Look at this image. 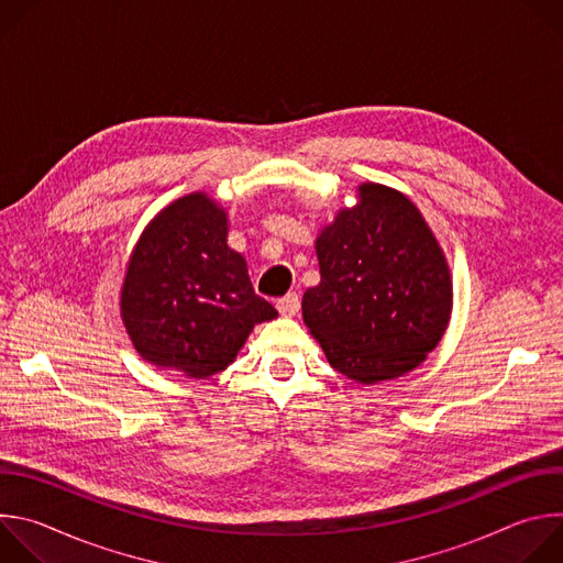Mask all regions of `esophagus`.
I'll return each instance as SVG.
<instances>
[{"label":"esophagus","instance_id":"34e87169","mask_svg":"<svg viewBox=\"0 0 563 563\" xmlns=\"http://www.w3.org/2000/svg\"><path fill=\"white\" fill-rule=\"evenodd\" d=\"M276 307L283 316H296L298 309H300V298H298L296 291H289V294H285L283 298L276 300Z\"/></svg>","mask_w":563,"mask_h":563}]
</instances>
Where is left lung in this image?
<instances>
[{
	"instance_id": "left-lung-1",
	"label": "left lung",
	"mask_w": 563,
	"mask_h": 563,
	"mask_svg": "<svg viewBox=\"0 0 563 563\" xmlns=\"http://www.w3.org/2000/svg\"><path fill=\"white\" fill-rule=\"evenodd\" d=\"M320 283L302 318L330 365L356 383L404 376L432 352L450 320L445 256L417 205L365 183L358 205L316 238Z\"/></svg>"
}]
</instances>
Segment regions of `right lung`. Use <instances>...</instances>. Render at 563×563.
I'll use <instances>...</instances> for the list:
<instances>
[{"label":"right lung","mask_w":563,"mask_h":563,"mask_svg":"<svg viewBox=\"0 0 563 563\" xmlns=\"http://www.w3.org/2000/svg\"><path fill=\"white\" fill-rule=\"evenodd\" d=\"M120 311L144 361L191 378L224 369L254 325L278 316L227 245V213L207 194L178 198L142 231Z\"/></svg>","instance_id":"add662e5"}]
</instances>
